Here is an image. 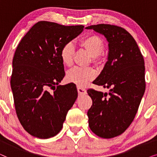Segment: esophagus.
Masks as SVG:
<instances>
[{
	"label": "esophagus",
	"instance_id": "34e87169",
	"mask_svg": "<svg viewBox=\"0 0 157 157\" xmlns=\"http://www.w3.org/2000/svg\"><path fill=\"white\" fill-rule=\"evenodd\" d=\"M77 91H78V93L79 94H86V90L85 89H83V88H81V87H78L77 88Z\"/></svg>",
	"mask_w": 157,
	"mask_h": 157
}]
</instances>
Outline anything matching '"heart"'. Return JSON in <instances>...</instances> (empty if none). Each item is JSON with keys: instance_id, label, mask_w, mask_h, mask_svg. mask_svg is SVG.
Listing matches in <instances>:
<instances>
[{"instance_id": "1", "label": "heart", "mask_w": 157, "mask_h": 157, "mask_svg": "<svg viewBox=\"0 0 157 157\" xmlns=\"http://www.w3.org/2000/svg\"><path fill=\"white\" fill-rule=\"evenodd\" d=\"M81 45L89 51L95 61H97L98 56L103 52L104 44L97 36L89 35L82 38ZM74 54V46L71 42L66 43L60 51V57L63 64L71 66L73 63ZM96 76V71L93 68L75 67L69 70L66 75V78L69 82L74 83L78 86H84Z\"/></svg>"}]
</instances>
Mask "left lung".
<instances>
[{
	"label": "left lung",
	"mask_w": 157,
	"mask_h": 157,
	"mask_svg": "<svg viewBox=\"0 0 157 157\" xmlns=\"http://www.w3.org/2000/svg\"><path fill=\"white\" fill-rule=\"evenodd\" d=\"M94 30L108 42L104 67L93 81L109 89V94L89 89L93 104L87 115L91 130L97 136L111 139L125 132L134 120L145 91V66L136 40L125 29L98 24Z\"/></svg>",
	"instance_id": "1"
}]
</instances>
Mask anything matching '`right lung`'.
Listing matches in <instances>:
<instances>
[{"label": "right lung", "mask_w": 157, "mask_h": 157, "mask_svg": "<svg viewBox=\"0 0 157 157\" xmlns=\"http://www.w3.org/2000/svg\"><path fill=\"white\" fill-rule=\"evenodd\" d=\"M83 27L39 21L17 47L10 86L19 121L32 136L48 139L59 134L78 97L73 83L59 85L65 76L60 51L82 33Z\"/></svg>", "instance_id": "1"}]
</instances>
